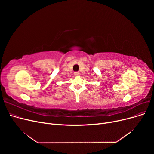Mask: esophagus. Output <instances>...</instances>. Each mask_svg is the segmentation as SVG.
Returning a JSON list of instances; mask_svg holds the SVG:
<instances>
[{"mask_svg":"<svg viewBox=\"0 0 154 154\" xmlns=\"http://www.w3.org/2000/svg\"><path fill=\"white\" fill-rule=\"evenodd\" d=\"M74 74L75 75H78L79 74V72H74Z\"/></svg>","mask_w":154,"mask_h":154,"instance_id":"esophagus-1","label":"esophagus"}]
</instances>
